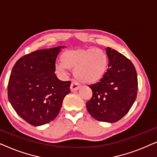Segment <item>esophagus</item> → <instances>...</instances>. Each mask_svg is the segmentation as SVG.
Listing matches in <instances>:
<instances>
[{"instance_id": "obj_1", "label": "esophagus", "mask_w": 157, "mask_h": 157, "mask_svg": "<svg viewBox=\"0 0 157 157\" xmlns=\"http://www.w3.org/2000/svg\"><path fill=\"white\" fill-rule=\"evenodd\" d=\"M81 87V85L79 84L78 83L76 82V81H73L71 83V91H76L77 90H78L80 89Z\"/></svg>"}]
</instances>
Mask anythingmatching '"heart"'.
Here are the masks:
<instances>
[{
	"label": "heart",
	"instance_id": "heart-1",
	"mask_svg": "<svg viewBox=\"0 0 157 157\" xmlns=\"http://www.w3.org/2000/svg\"><path fill=\"white\" fill-rule=\"evenodd\" d=\"M63 62L58 63L56 70L65 74L72 68L74 76L83 83H94L101 79L106 71L108 58L104 51L94 48H78L66 51L62 54Z\"/></svg>",
	"mask_w": 157,
	"mask_h": 157
}]
</instances>
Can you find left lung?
<instances>
[{"mask_svg": "<svg viewBox=\"0 0 157 157\" xmlns=\"http://www.w3.org/2000/svg\"><path fill=\"white\" fill-rule=\"evenodd\" d=\"M106 52L109 68L98 82L89 86L92 97L86 106L95 119L114 123L134 104L138 81L134 66L127 58L110 47L106 48Z\"/></svg>", "mask_w": 157, "mask_h": 157, "instance_id": "left-lung-1", "label": "left lung"}]
</instances>
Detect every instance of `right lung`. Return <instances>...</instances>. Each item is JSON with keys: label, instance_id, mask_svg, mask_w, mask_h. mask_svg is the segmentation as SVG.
Instances as JSON below:
<instances>
[{"label": "right lung", "instance_id": "1", "mask_svg": "<svg viewBox=\"0 0 157 157\" xmlns=\"http://www.w3.org/2000/svg\"><path fill=\"white\" fill-rule=\"evenodd\" d=\"M38 50L21 58L13 67L8 86L9 102L28 123L39 126L59 114L71 81H62L55 74L61 48Z\"/></svg>", "mask_w": 157, "mask_h": 157}]
</instances>
